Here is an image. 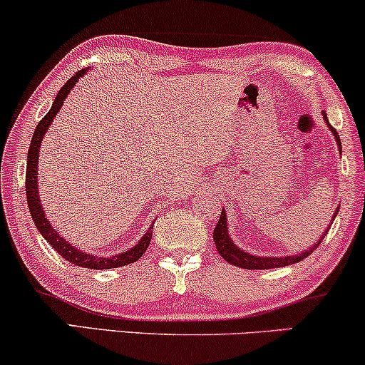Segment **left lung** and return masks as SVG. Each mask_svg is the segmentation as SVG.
Instances as JSON below:
<instances>
[{"label":"left lung","instance_id":"left-lung-1","mask_svg":"<svg viewBox=\"0 0 365 365\" xmlns=\"http://www.w3.org/2000/svg\"><path fill=\"white\" fill-rule=\"evenodd\" d=\"M322 115H323V120H325L328 130L334 133L336 145H339V152H341V143H340L339 133H336V130L330 125V121H328L325 111H322ZM339 210H340V206H336L334 217H331V222L335 220L336 213H339ZM330 227H331V225H328V228L325 232H323V235L320 237V240H318L317 244L312 245L307 250L298 252V254H294V255H282V257H279V255H277V257H272V255H254V254H249V252H245L244 249H240V247H238L235 242L232 240L230 233H228L227 211L222 210V215H220L217 227H215L213 238H215V244H217L218 254L222 255V257L227 260L228 264L237 265V267H242V269H250V271H252V269H274V267H286V265L296 264V262H299V260H303L304 257H308V255L312 254V252L322 244L323 237L327 235V232L330 230Z\"/></svg>","mask_w":365,"mask_h":365}]
</instances>
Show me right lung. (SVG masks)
Returning <instances> with one entry per match:
<instances>
[{
    "instance_id": "obj_1",
    "label": "right lung",
    "mask_w": 365,
    "mask_h": 365,
    "mask_svg": "<svg viewBox=\"0 0 365 365\" xmlns=\"http://www.w3.org/2000/svg\"><path fill=\"white\" fill-rule=\"evenodd\" d=\"M88 69L79 71L73 76L64 86L61 88V91L57 93L56 100L52 103V108L48 110V113L40 120V123L35 128L34 137H31L30 147H29V157H26V203H29V210L31 218H34L35 227L37 230L42 233V237L45 240L51 244L53 249H56L58 254L62 255L66 260L73 262L74 265H79V267H88V269H96V271H103V269H115V267H121V265H127L132 262H137L138 259L145 254L148 244H150L152 238V230H154V225L148 227V230L143 233L140 237V240L135 244L132 249L127 252H120V254L115 255H94V254H88V252L79 250L78 247H74L71 242H67L64 237L58 233L56 228L52 227V223L48 222L47 217H45V211L42 208V203H40V196H38V154H40V147H42L43 137L47 133V130L51 128L53 118L56 115L61 111L62 105H64L67 94L73 91V88L78 84V81L83 78L84 74H88Z\"/></svg>"
}]
</instances>
